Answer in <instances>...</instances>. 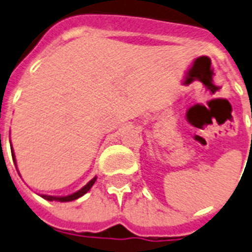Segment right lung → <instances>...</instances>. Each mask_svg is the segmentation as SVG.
Wrapping results in <instances>:
<instances>
[{
  "mask_svg": "<svg viewBox=\"0 0 252 252\" xmlns=\"http://www.w3.org/2000/svg\"><path fill=\"white\" fill-rule=\"evenodd\" d=\"M11 156H13V161L15 162V156H14V152H11ZM17 166V165H15ZM95 180H96V178H93V179L89 182V183L85 186V187H82L80 189V191L74 192V193H72V195H68V196H60V197H57V196H48V195H41V197L45 200H48V201H61V203H65V201H72V200H76L78 199V197H81V196H84L85 193H86L89 189H90L91 187H93V184L95 183Z\"/></svg>",
  "mask_w": 252,
  "mask_h": 252,
  "instance_id": "obj_1",
  "label": "right lung"
}]
</instances>
